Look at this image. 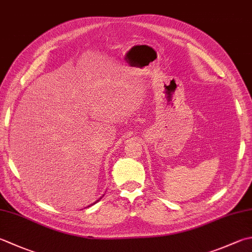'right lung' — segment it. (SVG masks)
Instances as JSON below:
<instances>
[{"label":"right lung","mask_w":252,"mask_h":252,"mask_svg":"<svg viewBox=\"0 0 252 252\" xmlns=\"http://www.w3.org/2000/svg\"><path fill=\"white\" fill-rule=\"evenodd\" d=\"M98 201H99V200H98ZM95 203H96V202H95ZM95 203H94V204H95ZM92 205V204H91ZM91 205H88V206H91Z\"/></svg>","instance_id":"add662e5"}]
</instances>
